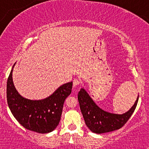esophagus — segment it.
Segmentation results:
<instances>
[{
    "label": "esophagus",
    "instance_id": "1",
    "mask_svg": "<svg viewBox=\"0 0 149 149\" xmlns=\"http://www.w3.org/2000/svg\"><path fill=\"white\" fill-rule=\"evenodd\" d=\"M80 82L79 80H78V79H74V80H73V87H74V88H76V87L78 86V85H80Z\"/></svg>",
    "mask_w": 149,
    "mask_h": 149
}]
</instances>
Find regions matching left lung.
Instances as JSON below:
<instances>
[{"label":"left lung","instance_id":"1","mask_svg":"<svg viewBox=\"0 0 149 149\" xmlns=\"http://www.w3.org/2000/svg\"><path fill=\"white\" fill-rule=\"evenodd\" d=\"M78 100L87 127L93 132L102 134L118 130L127 123L136 109L139 96L131 109L123 114L111 113L102 110L84 88L80 89L78 92Z\"/></svg>","mask_w":149,"mask_h":149}]
</instances>
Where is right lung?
<instances>
[{
    "mask_svg": "<svg viewBox=\"0 0 149 149\" xmlns=\"http://www.w3.org/2000/svg\"><path fill=\"white\" fill-rule=\"evenodd\" d=\"M13 65L7 82V100L12 113L29 130L45 134L59 125L64 101L71 93L73 82L65 83L47 98L31 100L22 97L13 81Z\"/></svg>",
    "mask_w": 149,
    "mask_h": 149,
    "instance_id": "1",
    "label": "right lung"
}]
</instances>
